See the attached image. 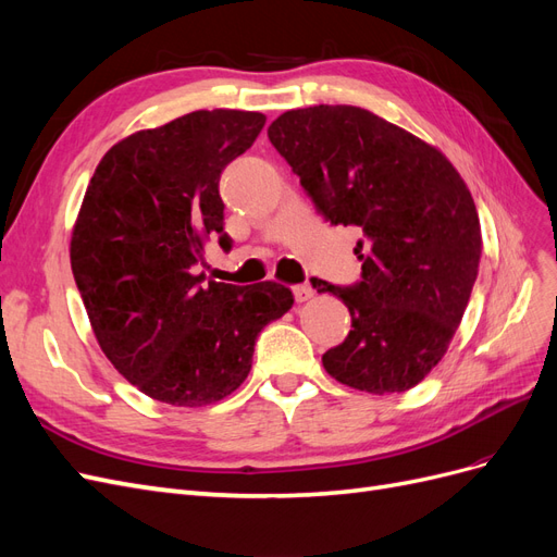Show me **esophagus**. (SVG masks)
I'll use <instances>...</instances> for the list:
<instances>
[{
  "instance_id": "esophagus-1",
  "label": "esophagus",
  "mask_w": 557,
  "mask_h": 557,
  "mask_svg": "<svg viewBox=\"0 0 557 557\" xmlns=\"http://www.w3.org/2000/svg\"><path fill=\"white\" fill-rule=\"evenodd\" d=\"M293 293H295V299H297V301H309V299L315 295V290L311 288L309 283H305V285H295Z\"/></svg>"
}]
</instances>
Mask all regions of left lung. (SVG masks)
Wrapping results in <instances>:
<instances>
[{
	"label": "left lung",
	"mask_w": 557,
	"mask_h": 557,
	"mask_svg": "<svg viewBox=\"0 0 557 557\" xmlns=\"http://www.w3.org/2000/svg\"><path fill=\"white\" fill-rule=\"evenodd\" d=\"M267 137L332 225L360 227L362 281L311 278L350 311L325 372L372 395L404 393L442 362L479 276L481 223L467 183L440 148L376 113L293 109Z\"/></svg>",
	"instance_id": "1"
}]
</instances>
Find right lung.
I'll return each instance as SVG.
<instances>
[{
    "label": "right lung",
    "mask_w": 557,
    "mask_h": 557,
    "mask_svg": "<svg viewBox=\"0 0 557 557\" xmlns=\"http://www.w3.org/2000/svg\"><path fill=\"white\" fill-rule=\"evenodd\" d=\"M258 111H193L107 150L76 215L70 258L99 348L132 385L207 407L246 381L258 334L293 309L276 281L195 274L211 239L230 250L218 181L258 139Z\"/></svg>",
    "instance_id": "right-lung-1"
}]
</instances>
